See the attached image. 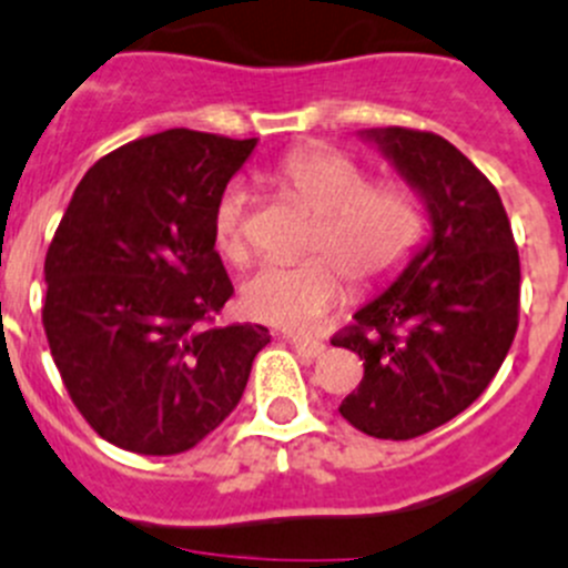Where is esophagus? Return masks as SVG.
<instances>
[{
	"label": "esophagus",
	"instance_id": "34e87169",
	"mask_svg": "<svg viewBox=\"0 0 568 568\" xmlns=\"http://www.w3.org/2000/svg\"><path fill=\"white\" fill-rule=\"evenodd\" d=\"M288 342L294 344V349L300 353L305 362H314V358H320L322 353H325V344L322 342H314V338H300V336H288Z\"/></svg>",
	"mask_w": 568,
	"mask_h": 568
}]
</instances>
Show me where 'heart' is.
I'll return each mask as SVG.
<instances>
[{"instance_id":"heart-1","label":"heart","mask_w":568,"mask_h":568,"mask_svg":"<svg viewBox=\"0 0 568 568\" xmlns=\"http://www.w3.org/2000/svg\"><path fill=\"white\" fill-rule=\"evenodd\" d=\"M274 184L316 215L302 263L260 266L241 288L243 314L291 333H308L344 300V277L356 288L389 283L417 252L426 210L406 184L369 187L362 164L331 148H300L274 168ZM243 187L221 195L212 215L215 246L226 260H246Z\"/></svg>"}]
</instances>
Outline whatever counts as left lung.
<instances>
[{"mask_svg": "<svg viewBox=\"0 0 568 568\" xmlns=\"http://www.w3.org/2000/svg\"><path fill=\"white\" fill-rule=\"evenodd\" d=\"M362 140L420 195L432 235L333 338L364 358L338 412L369 437L412 439L468 409L499 373L516 338L521 263L499 193L452 142L397 125Z\"/></svg>", "mask_w": 568, "mask_h": 568, "instance_id": "obj_1", "label": "left lung"}]
</instances>
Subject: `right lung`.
I'll return each instance as SVG.
<instances>
[{"label":"right lung","mask_w":568,"mask_h":568,"mask_svg":"<svg viewBox=\"0 0 568 568\" xmlns=\"http://www.w3.org/2000/svg\"><path fill=\"white\" fill-rule=\"evenodd\" d=\"M257 140L171 129L94 162L47 248L41 308L72 404L116 448L171 457L219 428L272 342L206 327L232 296L212 215Z\"/></svg>","instance_id":"1"}]
</instances>
